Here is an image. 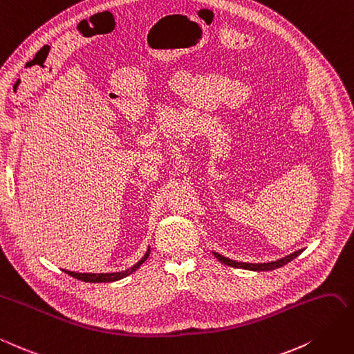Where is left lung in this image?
<instances>
[{
    "instance_id": "8db88e82",
    "label": "left lung",
    "mask_w": 354,
    "mask_h": 354,
    "mask_svg": "<svg viewBox=\"0 0 354 354\" xmlns=\"http://www.w3.org/2000/svg\"><path fill=\"white\" fill-rule=\"evenodd\" d=\"M301 253H302V250H298V252H295V253H292L289 256L283 257V259H279V261H275V262H268V263H244V262H235V261L227 259V257L218 254V253H214V256L222 263L229 265V266H234V268H243V270H252V271H271V270H275V268H280V266H283L286 263H289L290 261H293L295 257L299 256Z\"/></svg>"
}]
</instances>
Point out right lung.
Segmentation results:
<instances>
[{"label": "right lung", "mask_w": 354, "mask_h": 354, "mask_svg": "<svg viewBox=\"0 0 354 354\" xmlns=\"http://www.w3.org/2000/svg\"><path fill=\"white\" fill-rule=\"evenodd\" d=\"M149 253H150V248L147 250V253L145 254V257H141V261H138L136 265L132 266V268L127 270V271H122V272H107V274H86V272H73V271H66L65 272L74 277V279L77 280H82V281H86V283H109V281H116V280H120L123 279V277H127L129 274H132L136 270H138L141 263H145L146 259L149 257Z\"/></svg>", "instance_id": "obj_1"}]
</instances>
